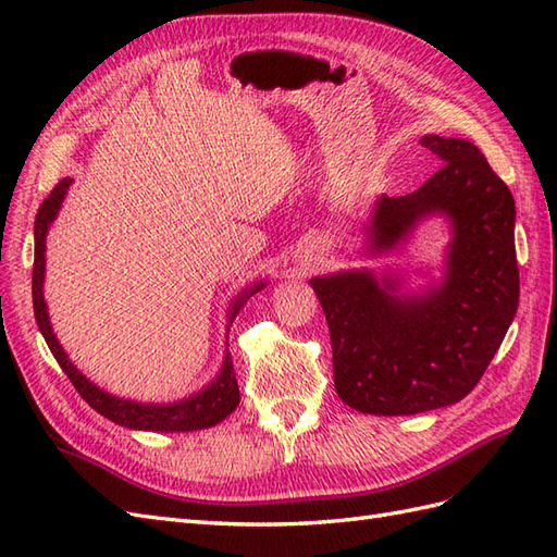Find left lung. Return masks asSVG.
I'll list each match as a JSON object with an SVG mask.
<instances>
[{
  "label": "left lung",
  "mask_w": 557,
  "mask_h": 557,
  "mask_svg": "<svg viewBox=\"0 0 557 557\" xmlns=\"http://www.w3.org/2000/svg\"><path fill=\"white\" fill-rule=\"evenodd\" d=\"M442 164L419 190L383 195L369 225L376 251L393 249L421 219L451 221L447 275L423 296H395L397 280L350 270L310 280L330 324L334 386L364 414H421L463 400L516 318V199L463 138L428 134Z\"/></svg>",
  "instance_id": "1"
}]
</instances>
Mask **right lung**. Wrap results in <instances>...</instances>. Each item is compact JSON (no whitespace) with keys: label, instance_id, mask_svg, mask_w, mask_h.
Segmentation results:
<instances>
[{"label":"right lung","instance_id":"add662e5","mask_svg":"<svg viewBox=\"0 0 557 557\" xmlns=\"http://www.w3.org/2000/svg\"><path fill=\"white\" fill-rule=\"evenodd\" d=\"M73 178H63L55 183V188L49 193V197L41 202L37 216H35V265H33V306H35V320L41 336H45L49 350L53 352L55 362L61 364L67 379L73 381L75 391L89 403L91 409L98 414L115 421L124 428H136V431H162V433H185V431H202V428L216 425L223 421L235 407L239 405V386L235 379L233 358L231 352H225V360L216 381L207 386L205 391L195 393L188 400H181L174 405H140L132 400H122V397L108 395L106 391L96 388L94 383L77 372V367L67 360L65 350L61 348L59 338L51 332L49 312L45 304V294H41V284H45V251H47V233L49 225L55 219V213L61 209L63 197L70 188ZM263 289V282L253 284L249 292H242L231 308V322L237 318L239 308L247 304V298L256 292Z\"/></svg>","mask_w":557,"mask_h":557}]
</instances>
